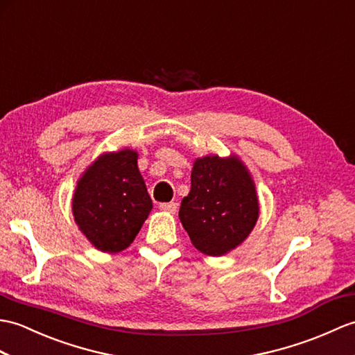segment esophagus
Returning a JSON list of instances; mask_svg holds the SVG:
<instances>
[{
    "label": "esophagus",
    "instance_id": "obj_1",
    "mask_svg": "<svg viewBox=\"0 0 355 355\" xmlns=\"http://www.w3.org/2000/svg\"><path fill=\"white\" fill-rule=\"evenodd\" d=\"M159 209L163 211H168V213H175L178 209V204L177 202H162L159 205Z\"/></svg>",
    "mask_w": 355,
    "mask_h": 355
}]
</instances>
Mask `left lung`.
<instances>
[{"label":"left lung","mask_w":355,"mask_h":355,"mask_svg":"<svg viewBox=\"0 0 355 355\" xmlns=\"http://www.w3.org/2000/svg\"><path fill=\"white\" fill-rule=\"evenodd\" d=\"M180 220L196 250L220 255L242 243L259 218L252 180L236 157L198 159Z\"/></svg>","instance_id":"left-lung-1"}]
</instances>
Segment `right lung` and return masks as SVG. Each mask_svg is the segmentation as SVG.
Segmentation results:
<instances>
[{"mask_svg":"<svg viewBox=\"0 0 355 355\" xmlns=\"http://www.w3.org/2000/svg\"><path fill=\"white\" fill-rule=\"evenodd\" d=\"M153 209L137 154H104L78 181L72 211L83 234L98 250L119 252L135 241Z\"/></svg>","mask_w":355,"mask_h":355,"instance_id":"obj_1","label":"right lung"}]
</instances>
